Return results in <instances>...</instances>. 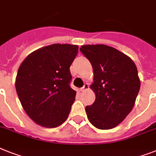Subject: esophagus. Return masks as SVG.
<instances>
[{"label":"esophagus","instance_id":"34e87169","mask_svg":"<svg viewBox=\"0 0 156 156\" xmlns=\"http://www.w3.org/2000/svg\"><path fill=\"white\" fill-rule=\"evenodd\" d=\"M88 87H89L88 83H85V84L83 85V87H81V92H85L86 90L88 89Z\"/></svg>","mask_w":156,"mask_h":156}]
</instances>
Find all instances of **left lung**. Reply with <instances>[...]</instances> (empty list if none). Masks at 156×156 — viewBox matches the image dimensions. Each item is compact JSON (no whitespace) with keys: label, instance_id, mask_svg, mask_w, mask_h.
<instances>
[{"label":"left lung","instance_id":"8db88e82","mask_svg":"<svg viewBox=\"0 0 156 156\" xmlns=\"http://www.w3.org/2000/svg\"><path fill=\"white\" fill-rule=\"evenodd\" d=\"M80 52L93 68L95 102L86 106L90 123L99 129L116 127L132 110L140 87L138 71L132 60L104 44L82 45Z\"/></svg>","mask_w":156,"mask_h":156}]
</instances>
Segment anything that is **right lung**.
Masks as SVG:
<instances>
[{"label":"right lung","instance_id":"add662e5","mask_svg":"<svg viewBox=\"0 0 156 156\" xmlns=\"http://www.w3.org/2000/svg\"><path fill=\"white\" fill-rule=\"evenodd\" d=\"M77 45L53 44L36 50L21 63L16 90L27 115L37 124L56 127L67 119L76 92L70 87V66Z\"/></svg>","mask_w":156,"mask_h":156}]
</instances>
